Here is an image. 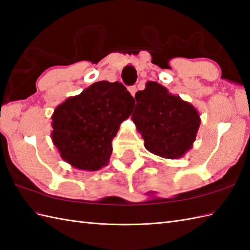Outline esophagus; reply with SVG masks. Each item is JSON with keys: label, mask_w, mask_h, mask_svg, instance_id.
<instances>
[{"label": "esophagus", "mask_w": 250, "mask_h": 250, "mask_svg": "<svg viewBox=\"0 0 250 250\" xmlns=\"http://www.w3.org/2000/svg\"><path fill=\"white\" fill-rule=\"evenodd\" d=\"M128 91H129V93L131 94L132 96H135V94H136V92H137V87H136V85H131V86H129V87H128Z\"/></svg>", "instance_id": "34e87169"}]
</instances>
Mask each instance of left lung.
Masks as SVG:
<instances>
[{"label": "left lung", "instance_id": "obj_1", "mask_svg": "<svg viewBox=\"0 0 250 250\" xmlns=\"http://www.w3.org/2000/svg\"><path fill=\"white\" fill-rule=\"evenodd\" d=\"M135 98L131 120L147 151L169 159L184 156L192 147L200 127L197 109L155 81H147Z\"/></svg>", "mask_w": 250, "mask_h": 250}]
</instances>
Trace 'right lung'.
Listing matches in <instances>:
<instances>
[{"label": "right lung", "instance_id": "add662e5", "mask_svg": "<svg viewBox=\"0 0 250 250\" xmlns=\"http://www.w3.org/2000/svg\"><path fill=\"white\" fill-rule=\"evenodd\" d=\"M134 104V97L118 81L95 82L68 97L51 116V138L60 156L79 170L97 171L107 166L111 143Z\"/></svg>", "mask_w": 250, "mask_h": 250}]
</instances>
